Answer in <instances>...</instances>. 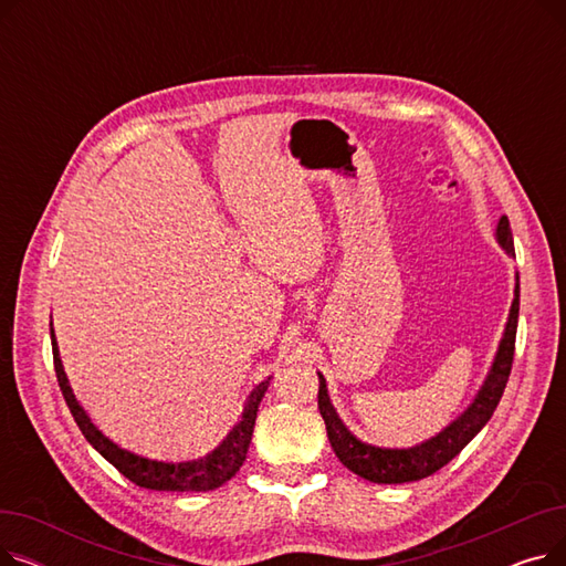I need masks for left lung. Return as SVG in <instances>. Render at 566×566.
<instances>
[{"label": "left lung", "mask_w": 566, "mask_h": 566, "mask_svg": "<svg viewBox=\"0 0 566 566\" xmlns=\"http://www.w3.org/2000/svg\"><path fill=\"white\" fill-rule=\"evenodd\" d=\"M495 243L507 256L512 259L516 256L507 216H502L495 224ZM518 293H521L518 273H514V301L507 314V323H504L502 337L497 342L493 363L486 371V378L482 382V388L478 390V395H474V399L465 406V410L457 415L448 427L418 444H410V448H380V444L365 442L355 436L344 424L339 412L335 410L333 399L328 395V382H325L321 371H316L318 374V410L337 459L350 472L360 474L363 480H369L374 484L418 482L429 478V474H433L442 465H448L491 420V415L497 408L500 397L504 392V385L510 380V371L514 363L516 328H518Z\"/></svg>", "instance_id": "obj_1"}]
</instances>
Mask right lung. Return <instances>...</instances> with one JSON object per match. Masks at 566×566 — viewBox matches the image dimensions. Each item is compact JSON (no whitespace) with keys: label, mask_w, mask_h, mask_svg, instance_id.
<instances>
[{"label":"right lung","mask_w":566,"mask_h":566,"mask_svg":"<svg viewBox=\"0 0 566 566\" xmlns=\"http://www.w3.org/2000/svg\"><path fill=\"white\" fill-rule=\"evenodd\" d=\"M50 339H52L54 371H56L59 388H62V395L71 408V415L75 418L82 436L105 461H109L133 484H137L142 489H151V491H181V493L184 491H213V489H220L224 482H229L233 474L241 470L248 448H250L252 433H254L259 403H261V399L268 390V382H271L273 376H268L259 385H254L252 392L248 395V399L243 403L241 420H238L229 429V433L222 438L218 448L206 452L203 457L188 459V461H160V459H148V457H142V454H135V452L122 448V444L114 442L109 436H105L92 422L88 412L75 399L69 376L62 365V358H59V346H56L52 321H50Z\"/></svg>","instance_id":"add662e5"}]
</instances>
